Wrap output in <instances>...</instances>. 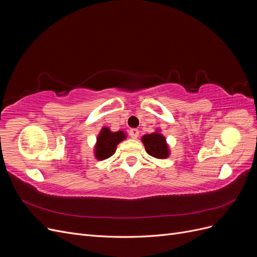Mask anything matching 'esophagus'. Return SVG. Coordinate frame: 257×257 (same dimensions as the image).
<instances>
[{
  "label": "esophagus",
  "mask_w": 257,
  "mask_h": 257,
  "mask_svg": "<svg viewBox=\"0 0 257 257\" xmlns=\"http://www.w3.org/2000/svg\"><path fill=\"white\" fill-rule=\"evenodd\" d=\"M130 135H131V137L133 138V139H137V137L139 135V131L137 128H132L130 131Z\"/></svg>",
  "instance_id": "esophagus-1"
}]
</instances>
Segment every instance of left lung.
I'll use <instances>...</instances> for the list:
<instances>
[{"label": "left lung", "instance_id": "8db88e82", "mask_svg": "<svg viewBox=\"0 0 257 257\" xmlns=\"http://www.w3.org/2000/svg\"><path fill=\"white\" fill-rule=\"evenodd\" d=\"M142 142L145 146L147 153L155 159H167L170 155L169 146L165 136L161 133V130L157 128L152 134H146L142 137Z\"/></svg>", "mask_w": 257, "mask_h": 257}]
</instances>
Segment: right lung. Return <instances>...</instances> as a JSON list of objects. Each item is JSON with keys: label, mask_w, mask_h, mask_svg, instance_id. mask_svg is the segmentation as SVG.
<instances>
[{"label": "right lung", "mask_w": 257, "mask_h": 257, "mask_svg": "<svg viewBox=\"0 0 257 257\" xmlns=\"http://www.w3.org/2000/svg\"><path fill=\"white\" fill-rule=\"evenodd\" d=\"M127 134L124 131L111 132L109 127L104 126L97 135L96 143L94 145V157L98 161H103L114 154L118 146L124 139H126Z\"/></svg>", "instance_id": "obj_1"}]
</instances>
